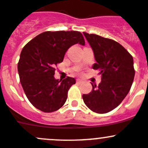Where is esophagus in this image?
<instances>
[{"mask_svg": "<svg viewBox=\"0 0 148 148\" xmlns=\"http://www.w3.org/2000/svg\"><path fill=\"white\" fill-rule=\"evenodd\" d=\"M76 83H77V84H81V83H82V81H81V80H80V79H77L76 80Z\"/></svg>", "mask_w": 148, "mask_h": 148, "instance_id": "1", "label": "esophagus"}]
</instances>
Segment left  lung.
<instances>
[{"instance_id":"obj_1","label":"left lung","mask_w":148,"mask_h":148,"mask_svg":"<svg viewBox=\"0 0 148 148\" xmlns=\"http://www.w3.org/2000/svg\"><path fill=\"white\" fill-rule=\"evenodd\" d=\"M92 49L97 62L93 69L102 76L99 86L92 85L84 103L92 111L106 113L119 106L129 93L134 78V60L123 46L111 39L84 33Z\"/></svg>"}]
</instances>
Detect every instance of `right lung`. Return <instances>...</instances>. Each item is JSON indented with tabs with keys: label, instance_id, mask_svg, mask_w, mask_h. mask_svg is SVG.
Listing matches in <instances>:
<instances>
[{
	"label": "right lung",
	"instance_id": "1",
	"mask_svg": "<svg viewBox=\"0 0 148 148\" xmlns=\"http://www.w3.org/2000/svg\"><path fill=\"white\" fill-rule=\"evenodd\" d=\"M77 43L85 45L78 31H46L22 49L17 66L19 79L27 97L37 109L54 112L65 103L67 91L75 79H56L54 67L63 61L67 49Z\"/></svg>",
	"mask_w": 148,
	"mask_h": 148
}]
</instances>
